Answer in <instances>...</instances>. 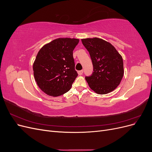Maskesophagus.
Masks as SVG:
<instances>
[{"label": "esophagus", "mask_w": 152, "mask_h": 152, "mask_svg": "<svg viewBox=\"0 0 152 152\" xmlns=\"http://www.w3.org/2000/svg\"><path fill=\"white\" fill-rule=\"evenodd\" d=\"M83 72H84L83 70H80V71L78 72V73H79V75H82V73H83Z\"/></svg>", "instance_id": "34e87169"}]
</instances>
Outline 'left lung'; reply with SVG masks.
Returning <instances> with one entry per match:
<instances>
[{
  "mask_svg": "<svg viewBox=\"0 0 152 152\" xmlns=\"http://www.w3.org/2000/svg\"><path fill=\"white\" fill-rule=\"evenodd\" d=\"M82 42L89 51L93 65V74L85 77L90 88L99 94L115 89L124 72L121 55L111 44L102 39H84Z\"/></svg>",
  "mask_w": 152,
  "mask_h": 152,
  "instance_id": "8db88e82",
  "label": "left lung"
}]
</instances>
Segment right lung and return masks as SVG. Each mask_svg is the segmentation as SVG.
<instances>
[{
  "label": "right lung",
  "mask_w": 152,
  "mask_h": 152,
  "mask_svg": "<svg viewBox=\"0 0 152 152\" xmlns=\"http://www.w3.org/2000/svg\"><path fill=\"white\" fill-rule=\"evenodd\" d=\"M79 39L59 38L40 49L33 65L35 80L48 95L59 96L71 89L78 76L73 50Z\"/></svg>",
  "instance_id": "1"
}]
</instances>
